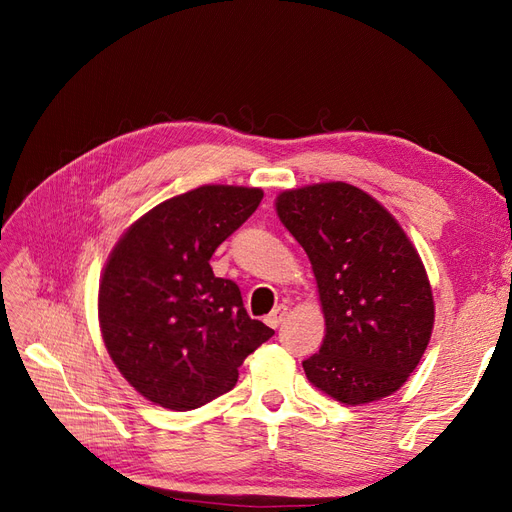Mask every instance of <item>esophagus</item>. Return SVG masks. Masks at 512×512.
Segmentation results:
<instances>
[{"mask_svg": "<svg viewBox=\"0 0 512 512\" xmlns=\"http://www.w3.org/2000/svg\"><path fill=\"white\" fill-rule=\"evenodd\" d=\"M288 316V307L286 305H277L275 309H273V312L267 316V324H269V327H280V322L284 320Z\"/></svg>", "mask_w": 512, "mask_h": 512, "instance_id": "34e87169", "label": "esophagus"}]
</instances>
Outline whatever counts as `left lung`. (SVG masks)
Here are the masks:
<instances>
[{
  "label": "left lung",
  "mask_w": 512,
  "mask_h": 512,
  "mask_svg": "<svg viewBox=\"0 0 512 512\" xmlns=\"http://www.w3.org/2000/svg\"><path fill=\"white\" fill-rule=\"evenodd\" d=\"M275 211L312 262L324 316L320 352L303 361L307 380L346 406L393 395L421 363L436 318L406 230L344 181L280 192Z\"/></svg>",
  "instance_id": "obj_1"
}]
</instances>
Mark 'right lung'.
<instances>
[{
    "instance_id": "right-lung-1",
    "label": "right lung",
    "mask_w": 512,
    "mask_h": 512,
    "mask_svg": "<svg viewBox=\"0 0 512 512\" xmlns=\"http://www.w3.org/2000/svg\"><path fill=\"white\" fill-rule=\"evenodd\" d=\"M262 200L260 188L200 185L141 215L108 254L98 290L104 346L151 404L185 412L237 384L273 335L209 260Z\"/></svg>"
}]
</instances>
